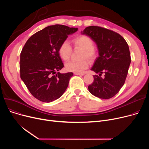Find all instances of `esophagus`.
Returning <instances> with one entry per match:
<instances>
[{"mask_svg":"<svg viewBox=\"0 0 149 149\" xmlns=\"http://www.w3.org/2000/svg\"><path fill=\"white\" fill-rule=\"evenodd\" d=\"M75 75H84V74H81V73H74Z\"/></svg>","mask_w":149,"mask_h":149,"instance_id":"obj_1","label":"esophagus"}]
</instances>
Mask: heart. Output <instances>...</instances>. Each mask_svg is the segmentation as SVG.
<instances>
[{
    "label": "heart",
    "mask_w": 149,
    "mask_h": 149,
    "mask_svg": "<svg viewBox=\"0 0 149 149\" xmlns=\"http://www.w3.org/2000/svg\"><path fill=\"white\" fill-rule=\"evenodd\" d=\"M74 45L83 49L82 59L88 58L93 60L96 57V52L93 48L94 43L92 39L86 35H79L72 39ZM72 48L66 40L63 42L58 47V53L60 57L63 61H68L71 54ZM89 65L88 60H83L80 61H69L65 64V69L68 72L74 73H81L86 69Z\"/></svg>",
    "instance_id": "1"
}]
</instances>
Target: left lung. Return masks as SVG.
Returning <instances> with one entry per match:
<instances>
[{
	"label": "left lung",
	"instance_id": "1",
	"mask_svg": "<svg viewBox=\"0 0 149 149\" xmlns=\"http://www.w3.org/2000/svg\"><path fill=\"white\" fill-rule=\"evenodd\" d=\"M81 34L95 42L99 55L91 68L99 75H93L94 80L88 89L97 97L111 98L120 91L126 81L131 62L128 44L119 34L100 26H88ZM103 73L105 76L101 77Z\"/></svg>",
	"mask_w": 149,
	"mask_h": 149
}]
</instances>
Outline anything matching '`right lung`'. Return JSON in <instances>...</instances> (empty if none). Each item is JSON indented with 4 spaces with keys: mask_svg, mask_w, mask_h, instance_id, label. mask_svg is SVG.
<instances>
[{
    "mask_svg": "<svg viewBox=\"0 0 149 149\" xmlns=\"http://www.w3.org/2000/svg\"><path fill=\"white\" fill-rule=\"evenodd\" d=\"M77 28L62 25L47 26L31 36L20 53V78L36 98L49 103L60 98L68 86L72 72L56 71L64 65L58 49Z\"/></svg>",
    "mask_w": 149,
    "mask_h": 149,
    "instance_id": "right-lung-1",
    "label": "right lung"
}]
</instances>
